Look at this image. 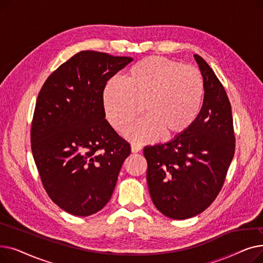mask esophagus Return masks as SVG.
<instances>
[{
    "label": "esophagus",
    "instance_id": "1",
    "mask_svg": "<svg viewBox=\"0 0 263 263\" xmlns=\"http://www.w3.org/2000/svg\"><path fill=\"white\" fill-rule=\"evenodd\" d=\"M141 150H142V146L140 144H136V143L131 144V151L133 154L139 153V151H141Z\"/></svg>",
    "mask_w": 263,
    "mask_h": 263
}]
</instances>
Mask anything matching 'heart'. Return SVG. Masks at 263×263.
<instances>
[{"label": "heart", "instance_id": "b5f03b06", "mask_svg": "<svg viewBox=\"0 0 263 263\" xmlns=\"http://www.w3.org/2000/svg\"><path fill=\"white\" fill-rule=\"evenodd\" d=\"M204 85L197 68L159 57L132 65L123 83L112 79L103 89L102 101L107 121L116 130L141 113L146 116L122 131L128 140L146 143L161 133L174 137L185 132L196 120L203 100Z\"/></svg>", "mask_w": 263, "mask_h": 263}]
</instances>
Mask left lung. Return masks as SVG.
Masks as SVG:
<instances>
[{
  "label": "left lung",
  "mask_w": 263,
  "mask_h": 263,
  "mask_svg": "<svg viewBox=\"0 0 263 263\" xmlns=\"http://www.w3.org/2000/svg\"><path fill=\"white\" fill-rule=\"evenodd\" d=\"M204 93L194 123L168 143L144 148L147 183L157 209L174 219L195 216L222 190L236 149L231 104L211 67L195 54Z\"/></svg>",
  "instance_id": "left-lung-1"
}]
</instances>
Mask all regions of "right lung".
<instances>
[{"label": "right lung", "mask_w": 263, "mask_h": 263, "mask_svg": "<svg viewBox=\"0 0 263 263\" xmlns=\"http://www.w3.org/2000/svg\"><path fill=\"white\" fill-rule=\"evenodd\" d=\"M133 60L81 51L41 87L31 147L41 183L61 209L76 216L100 211L112 196L130 144L105 119L106 82Z\"/></svg>", "instance_id": "1"}]
</instances>
